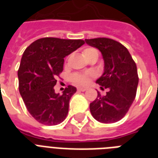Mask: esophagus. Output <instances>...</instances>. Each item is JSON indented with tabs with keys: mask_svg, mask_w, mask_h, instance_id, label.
Segmentation results:
<instances>
[{
	"mask_svg": "<svg viewBox=\"0 0 158 158\" xmlns=\"http://www.w3.org/2000/svg\"><path fill=\"white\" fill-rule=\"evenodd\" d=\"M86 90H87V89H85V88H78V91L85 92Z\"/></svg>",
	"mask_w": 158,
	"mask_h": 158,
	"instance_id": "34e87169",
	"label": "esophagus"
}]
</instances>
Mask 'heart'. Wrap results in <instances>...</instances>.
Listing matches in <instances>:
<instances>
[{
    "label": "heart",
    "instance_id": "1",
    "mask_svg": "<svg viewBox=\"0 0 158 158\" xmlns=\"http://www.w3.org/2000/svg\"><path fill=\"white\" fill-rule=\"evenodd\" d=\"M83 55L86 58L87 60L94 56L98 57V51L94 48H87L84 49ZM93 76H94V73L93 72H88V73H84V74H74L72 75V80L74 84H78V85H86L89 84L90 78Z\"/></svg>",
    "mask_w": 158,
    "mask_h": 158
}]
</instances>
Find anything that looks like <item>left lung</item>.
I'll list each match as a JSON object with an SVG mask.
<instances>
[{"label": "left lung", "instance_id": "8db88e82", "mask_svg": "<svg viewBox=\"0 0 158 158\" xmlns=\"http://www.w3.org/2000/svg\"><path fill=\"white\" fill-rule=\"evenodd\" d=\"M88 45L98 49L104 60V72L97 79L101 89H107L105 96L98 97L90 103V111L99 122H116L121 120L136 96L139 77L137 66L127 48L106 38L85 39Z\"/></svg>", "mask_w": 158, "mask_h": 158}]
</instances>
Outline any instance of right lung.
I'll list each match as a JSON object with an SVG mask.
<instances>
[{"mask_svg": "<svg viewBox=\"0 0 158 158\" xmlns=\"http://www.w3.org/2000/svg\"><path fill=\"white\" fill-rule=\"evenodd\" d=\"M84 44L80 39L43 38L24 51L18 70L19 89L28 112L41 124L58 125L66 117L76 88L69 85L60 95L54 86L63 70L64 57Z\"/></svg>", "mask_w": 158, "mask_h": 158, "instance_id": "add662e5", "label": "right lung"}]
</instances>
